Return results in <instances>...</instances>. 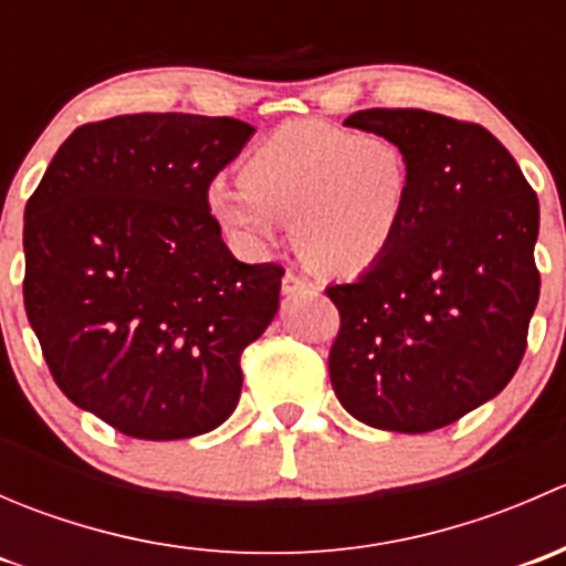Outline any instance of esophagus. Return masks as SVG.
Instances as JSON below:
<instances>
[{
	"label": "esophagus",
	"instance_id": "obj_1",
	"mask_svg": "<svg viewBox=\"0 0 566 566\" xmlns=\"http://www.w3.org/2000/svg\"><path fill=\"white\" fill-rule=\"evenodd\" d=\"M312 290V284L306 282L304 276H298V273H293V271H287L284 273V279H282V293L287 295H301V293H310Z\"/></svg>",
	"mask_w": 566,
	"mask_h": 566
}]
</instances>
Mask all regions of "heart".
<instances>
[{
	"mask_svg": "<svg viewBox=\"0 0 566 566\" xmlns=\"http://www.w3.org/2000/svg\"><path fill=\"white\" fill-rule=\"evenodd\" d=\"M241 180L216 177L205 191V208L232 241L262 251L290 221L310 265L356 276L397 243L413 175L391 136L295 119L249 153Z\"/></svg>",
	"mask_w": 566,
	"mask_h": 566,
	"instance_id": "b5f03b06",
	"label": "heart"
}]
</instances>
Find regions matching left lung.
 Segmentation results:
<instances>
[{
	"mask_svg": "<svg viewBox=\"0 0 566 566\" xmlns=\"http://www.w3.org/2000/svg\"><path fill=\"white\" fill-rule=\"evenodd\" d=\"M347 128L391 136L410 161L397 243L328 287L342 325L328 373L358 421L432 432L504 391L539 301V202L504 145L424 108H367Z\"/></svg>",
	"mask_w": 566,
	"mask_h": 566,
	"instance_id": "8db88e82",
	"label": "left lung"
}]
</instances>
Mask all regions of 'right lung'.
I'll list each match as a JSON object with an SVG mask.
<instances>
[{"instance_id":"right-lung-1","label":"right lung","mask_w":566,"mask_h":566,"mask_svg":"<svg viewBox=\"0 0 566 566\" xmlns=\"http://www.w3.org/2000/svg\"><path fill=\"white\" fill-rule=\"evenodd\" d=\"M254 128L123 114L73 130L24 210V306L62 394L123 436L216 430L243 347L279 312L284 268L247 265L205 208Z\"/></svg>"}]
</instances>
